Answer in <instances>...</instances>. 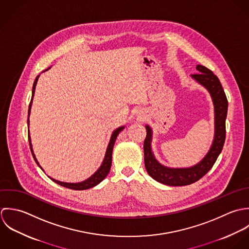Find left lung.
<instances>
[{"instance_id": "obj_1", "label": "left lung", "mask_w": 249, "mask_h": 249, "mask_svg": "<svg viewBox=\"0 0 249 249\" xmlns=\"http://www.w3.org/2000/svg\"><path fill=\"white\" fill-rule=\"evenodd\" d=\"M199 73L191 75L200 86L205 88L211 95L214 113L213 141L205 157L196 164L190 167H168L161 164L152 151L153 131L145 125L146 138L143 144L144 164L150 176L159 183L167 186H187L202 178L213 165L225 142V120L227 116L228 101L218 78L207 67L196 65Z\"/></svg>"}]
</instances>
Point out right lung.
<instances>
[{"instance_id": "obj_1", "label": "right lung", "mask_w": 249, "mask_h": 249, "mask_svg": "<svg viewBox=\"0 0 249 249\" xmlns=\"http://www.w3.org/2000/svg\"><path fill=\"white\" fill-rule=\"evenodd\" d=\"M50 67L43 72L49 70ZM40 75H38L36 80H35V83H34V86H33V90H32V99H31V103H30V106H29V111H28V127H30V115H31V108H32V105H33V100H34V96H35V91H36V84H37V81H38V78H39ZM125 126H121V127H118L116 128L111 136H110V140H109V142L107 144V147L106 150V154H105V157H104V160L102 161V164L100 165L99 168L89 177L88 178L87 180L85 181H82V182H78V183H67V182H61V181H58V180H55L53 178H51L50 176H48L50 178L51 180H53L54 183L62 186V187H65L67 189H71V190H75V191H84V190H88V189H90V188H93L95 186H97L98 184H100L106 177L107 175L108 174L109 172V169H110V166H111V158H112V149H113V145H114V142L116 141V138L118 136V134L124 130ZM28 135H29V142H30V148L32 151V154H33V157L36 160V162L37 163V165L44 171V169L40 166L37 159L36 158V155L34 153V150H33V144H32V140H31V136H30V130L28 131Z\"/></svg>"}]
</instances>
